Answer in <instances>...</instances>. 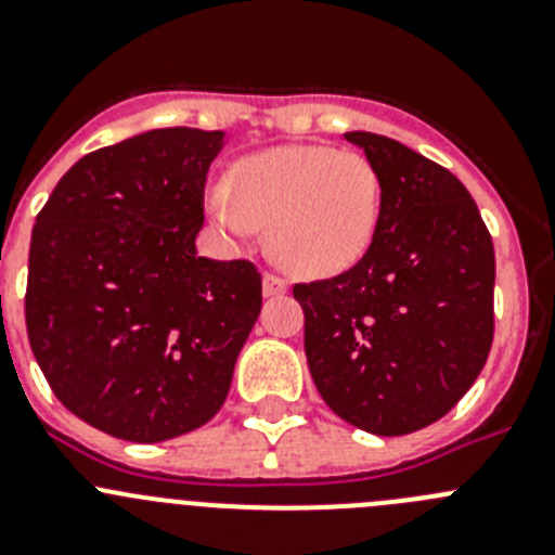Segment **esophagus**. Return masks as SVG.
Listing matches in <instances>:
<instances>
[{"instance_id": "1", "label": "esophagus", "mask_w": 555, "mask_h": 555, "mask_svg": "<svg viewBox=\"0 0 555 555\" xmlns=\"http://www.w3.org/2000/svg\"><path fill=\"white\" fill-rule=\"evenodd\" d=\"M288 286L286 281H281L278 274H263V297H281V294H286Z\"/></svg>"}]
</instances>
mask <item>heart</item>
<instances>
[{
  "label": "heart",
  "mask_w": 555,
  "mask_h": 555,
  "mask_svg": "<svg viewBox=\"0 0 555 555\" xmlns=\"http://www.w3.org/2000/svg\"><path fill=\"white\" fill-rule=\"evenodd\" d=\"M384 210V183L352 150L288 144L247 155L230 169L228 194H214L210 219L242 242L267 228L269 255L286 272L327 278L356 267Z\"/></svg>",
  "instance_id": "obj_1"
}]
</instances>
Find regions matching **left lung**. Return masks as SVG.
Segmentation results:
<instances>
[{"label":"left lung","mask_w":555,"mask_h":555,"mask_svg":"<svg viewBox=\"0 0 555 555\" xmlns=\"http://www.w3.org/2000/svg\"><path fill=\"white\" fill-rule=\"evenodd\" d=\"M384 183L377 233L331 281L297 283L306 358L345 423L403 436L442 420L487 364L494 336V247L453 171L405 144L352 130Z\"/></svg>","instance_id":"8db88e82"}]
</instances>
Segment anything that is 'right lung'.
I'll return each mask as SVG.
<instances>
[{
	"instance_id": "right-lung-1",
	"label": "right lung",
	"mask_w": 555,
	"mask_h": 555,
	"mask_svg": "<svg viewBox=\"0 0 555 555\" xmlns=\"http://www.w3.org/2000/svg\"><path fill=\"white\" fill-rule=\"evenodd\" d=\"M222 130L164 127L91 152L61 178L29 242L33 356L82 423L166 442L222 409L261 313L249 261L197 255Z\"/></svg>"
}]
</instances>
